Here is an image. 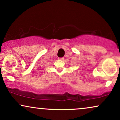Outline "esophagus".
<instances>
[{
  "label": "esophagus",
  "instance_id": "34e87169",
  "mask_svg": "<svg viewBox=\"0 0 120 120\" xmlns=\"http://www.w3.org/2000/svg\"><path fill=\"white\" fill-rule=\"evenodd\" d=\"M58 59L60 60H64V58H63V57H61V58H59Z\"/></svg>",
  "mask_w": 120,
  "mask_h": 120
}]
</instances>
